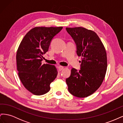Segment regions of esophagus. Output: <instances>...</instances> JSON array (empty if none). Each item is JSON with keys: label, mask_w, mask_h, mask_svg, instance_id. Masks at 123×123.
<instances>
[{"label": "esophagus", "mask_w": 123, "mask_h": 123, "mask_svg": "<svg viewBox=\"0 0 123 123\" xmlns=\"http://www.w3.org/2000/svg\"><path fill=\"white\" fill-rule=\"evenodd\" d=\"M64 67H62V66H58V69H59V71H62V70H63L64 69Z\"/></svg>", "instance_id": "esophagus-1"}]
</instances>
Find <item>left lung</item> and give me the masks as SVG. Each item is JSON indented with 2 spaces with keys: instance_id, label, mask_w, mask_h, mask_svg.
Masks as SVG:
<instances>
[{
  "instance_id": "1",
  "label": "left lung",
  "mask_w": 123,
  "mask_h": 123,
  "mask_svg": "<svg viewBox=\"0 0 123 123\" xmlns=\"http://www.w3.org/2000/svg\"><path fill=\"white\" fill-rule=\"evenodd\" d=\"M76 45V53L81 56L79 71L72 68L66 79L68 91L77 98L91 95L102 85L107 67V53L97 34L83 27L66 28Z\"/></svg>"
}]
</instances>
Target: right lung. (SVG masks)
I'll return each instance as SVG.
<instances>
[{
  "label": "right lung",
  "instance_id": "add662e5",
  "mask_svg": "<svg viewBox=\"0 0 123 123\" xmlns=\"http://www.w3.org/2000/svg\"><path fill=\"white\" fill-rule=\"evenodd\" d=\"M60 27H35L21 40L16 53L18 76L24 87L32 94L41 95L50 90V85L57 75L54 65L42 64L43 55L48 51Z\"/></svg>",
  "mask_w": 123,
  "mask_h": 123
}]
</instances>
